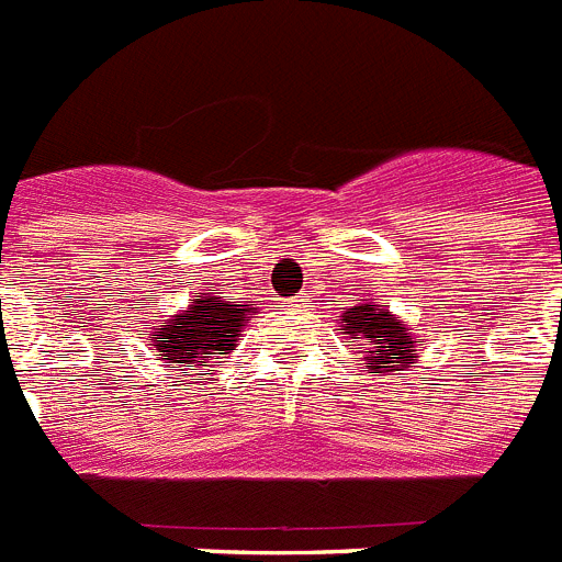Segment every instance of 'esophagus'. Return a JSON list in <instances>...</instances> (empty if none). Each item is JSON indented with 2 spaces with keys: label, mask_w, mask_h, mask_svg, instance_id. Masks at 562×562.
I'll return each mask as SVG.
<instances>
[{
  "label": "esophagus",
  "mask_w": 562,
  "mask_h": 562,
  "mask_svg": "<svg viewBox=\"0 0 562 562\" xmlns=\"http://www.w3.org/2000/svg\"><path fill=\"white\" fill-rule=\"evenodd\" d=\"M291 305L300 307V305H305V300H302V296H296V300H291Z\"/></svg>",
  "instance_id": "esophagus-1"
}]
</instances>
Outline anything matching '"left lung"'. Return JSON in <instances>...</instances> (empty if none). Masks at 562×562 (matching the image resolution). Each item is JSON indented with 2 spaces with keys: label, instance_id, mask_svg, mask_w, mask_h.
I'll use <instances>...</instances> for the list:
<instances>
[{
  "label": "left lung",
  "instance_id": "1",
  "mask_svg": "<svg viewBox=\"0 0 562 562\" xmlns=\"http://www.w3.org/2000/svg\"><path fill=\"white\" fill-rule=\"evenodd\" d=\"M341 330L350 333V338H361L358 350L363 352L367 369L372 372L389 367L403 369L417 361L419 338L408 336L406 325L386 305L361 302L356 307H347L341 313Z\"/></svg>",
  "mask_w": 562,
  "mask_h": 562
}]
</instances>
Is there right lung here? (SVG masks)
Segmentation results:
<instances>
[{
  "mask_svg": "<svg viewBox=\"0 0 562 562\" xmlns=\"http://www.w3.org/2000/svg\"><path fill=\"white\" fill-rule=\"evenodd\" d=\"M251 313H257V307L232 305L221 296H201L187 311L154 327L148 341L165 367H199L212 375V367H218L221 358L235 347Z\"/></svg>",
  "mask_w": 562,
  "mask_h": 562,
  "instance_id": "add662e5",
  "label": "right lung"
}]
</instances>
